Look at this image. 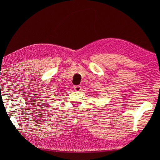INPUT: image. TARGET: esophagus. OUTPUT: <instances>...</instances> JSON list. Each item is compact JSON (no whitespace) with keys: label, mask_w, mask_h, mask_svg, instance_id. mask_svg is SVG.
<instances>
[{"label":"esophagus","mask_w":160,"mask_h":160,"mask_svg":"<svg viewBox=\"0 0 160 160\" xmlns=\"http://www.w3.org/2000/svg\"><path fill=\"white\" fill-rule=\"evenodd\" d=\"M73 88L76 91H80L81 90H82V87L80 86V85H75L73 87Z\"/></svg>","instance_id":"1"}]
</instances>
